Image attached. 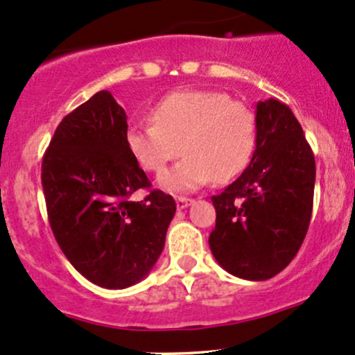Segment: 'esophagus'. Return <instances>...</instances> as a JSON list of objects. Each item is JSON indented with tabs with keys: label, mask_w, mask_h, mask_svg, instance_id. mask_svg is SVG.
I'll return each mask as SVG.
<instances>
[{
	"label": "esophagus",
	"mask_w": 355,
	"mask_h": 355,
	"mask_svg": "<svg viewBox=\"0 0 355 355\" xmlns=\"http://www.w3.org/2000/svg\"><path fill=\"white\" fill-rule=\"evenodd\" d=\"M191 202H192V199H189V198H177L178 209H185V207H187Z\"/></svg>",
	"instance_id": "esophagus-1"
}]
</instances>
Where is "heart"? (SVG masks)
I'll list each match as a JSON object with an SVG mask.
<instances>
[{
	"label": "heart",
	"mask_w": 355,
	"mask_h": 355,
	"mask_svg": "<svg viewBox=\"0 0 355 355\" xmlns=\"http://www.w3.org/2000/svg\"><path fill=\"white\" fill-rule=\"evenodd\" d=\"M125 144L144 170H163L178 153L185 156L159 175L168 192H191L214 177L230 180L256 148V114L218 91H178L156 103L151 121L127 128Z\"/></svg>",
	"instance_id": "1"
}]
</instances>
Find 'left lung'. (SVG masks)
Returning a JSON list of instances; mask_svg holds the SVG:
<instances>
[{
	"label": "left lung",
	"mask_w": 355,
	"mask_h": 355,
	"mask_svg": "<svg viewBox=\"0 0 355 355\" xmlns=\"http://www.w3.org/2000/svg\"><path fill=\"white\" fill-rule=\"evenodd\" d=\"M316 163L302 127L278 99L256 106V151L244 173L213 196L214 259L234 277L263 282L295 257L313 213Z\"/></svg>",
	"instance_id": "1"
}]
</instances>
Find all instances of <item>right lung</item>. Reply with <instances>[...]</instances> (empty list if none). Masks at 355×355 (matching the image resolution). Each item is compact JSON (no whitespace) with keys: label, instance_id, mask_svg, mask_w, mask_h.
Wrapping results in <instances>:
<instances>
[{"label":"right lung","instance_id":"right-lung-1","mask_svg":"<svg viewBox=\"0 0 355 355\" xmlns=\"http://www.w3.org/2000/svg\"><path fill=\"white\" fill-rule=\"evenodd\" d=\"M127 114L108 91L67 114L42 157L51 230L71 266L103 288H127L149 275L177 211L125 144Z\"/></svg>","mask_w":355,"mask_h":355}]
</instances>
